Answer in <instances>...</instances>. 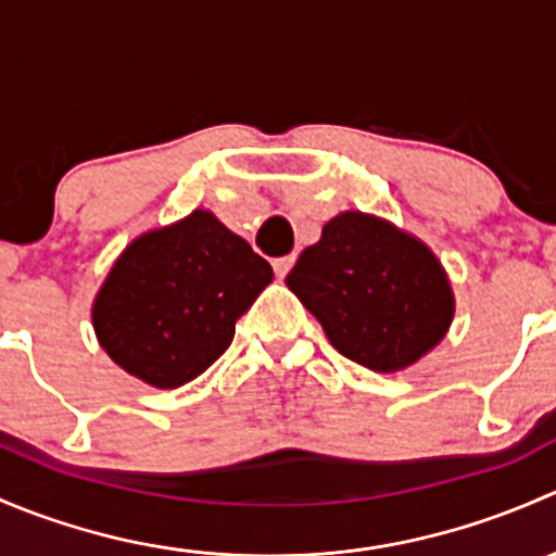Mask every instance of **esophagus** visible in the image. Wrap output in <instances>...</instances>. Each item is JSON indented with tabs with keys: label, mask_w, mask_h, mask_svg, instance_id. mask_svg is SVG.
<instances>
[{
	"label": "esophagus",
	"mask_w": 556,
	"mask_h": 556,
	"mask_svg": "<svg viewBox=\"0 0 556 556\" xmlns=\"http://www.w3.org/2000/svg\"><path fill=\"white\" fill-rule=\"evenodd\" d=\"M293 263H295V255H282V257H277V261H274V274H277L279 279L288 277L290 268H293Z\"/></svg>",
	"instance_id": "obj_1"
}]
</instances>
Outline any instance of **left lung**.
<instances>
[{
    "mask_svg": "<svg viewBox=\"0 0 556 556\" xmlns=\"http://www.w3.org/2000/svg\"><path fill=\"white\" fill-rule=\"evenodd\" d=\"M285 282L341 355L379 374L428 355L454 317L452 285L430 247L363 212L325 223Z\"/></svg>",
    "mask_w": 556,
    "mask_h": 556,
    "instance_id": "8db88e82",
    "label": "left lung"
}]
</instances>
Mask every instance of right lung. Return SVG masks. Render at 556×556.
<instances>
[{
  "mask_svg": "<svg viewBox=\"0 0 556 556\" xmlns=\"http://www.w3.org/2000/svg\"><path fill=\"white\" fill-rule=\"evenodd\" d=\"M271 279L242 237L195 210L123 250L93 301V330L123 371L174 390L231 346L237 319Z\"/></svg>",
  "mask_w": 556,
  "mask_h": 556,
  "instance_id": "right-lung-1",
  "label": "right lung"
}]
</instances>
